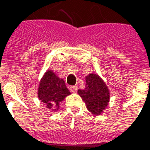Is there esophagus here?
I'll list each match as a JSON object with an SVG mask.
<instances>
[{
    "instance_id": "esophagus-1",
    "label": "esophagus",
    "mask_w": 150,
    "mask_h": 150,
    "mask_svg": "<svg viewBox=\"0 0 150 150\" xmlns=\"http://www.w3.org/2000/svg\"><path fill=\"white\" fill-rule=\"evenodd\" d=\"M69 90L72 92H77V86H71V87H69Z\"/></svg>"
}]
</instances>
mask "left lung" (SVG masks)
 Returning <instances> with one entry per match:
<instances>
[{"mask_svg": "<svg viewBox=\"0 0 150 150\" xmlns=\"http://www.w3.org/2000/svg\"><path fill=\"white\" fill-rule=\"evenodd\" d=\"M77 93L85 101L88 110L94 115H100L108 105L110 93L105 83L98 75L89 74L86 77V87Z\"/></svg>", "mask_w": 150, "mask_h": 150, "instance_id": "1", "label": "left lung"}]
</instances>
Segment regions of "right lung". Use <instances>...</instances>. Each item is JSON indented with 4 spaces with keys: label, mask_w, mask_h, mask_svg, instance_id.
Here are the masks:
<instances>
[{
    "label": "right lung",
    "mask_w": 150,
    "mask_h": 150,
    "mask_svg": "<svg viewBox=\"0 0 150 150\" xmlns=\"http://www.w3.org/2000/svg\"><path fill=\"white\" fill-rule=\"evenodd\" d=\"M70 94L63 79H60L52 71H47L42 77L39 86V99L45 104L46 108L55 110L59 103Z\"/></svg>",
    "instance_id": "add662e5"
}]
</instances>
